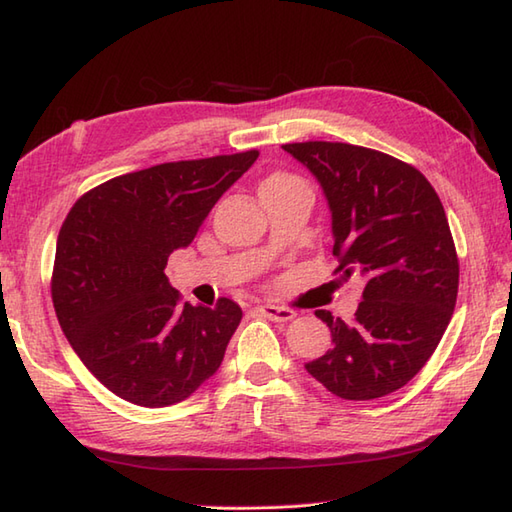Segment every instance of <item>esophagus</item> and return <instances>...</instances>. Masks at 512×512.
<instances>
[{
  "label": "esophagus",
  "instance_id": "esophagus-1",
  "mask_svg": "<svg viewBox=\"0 0 512 512\" xmlns=\"http://www.w3.org/2000/svg\"><path fill=\"white\" fill-rule=\"evenodd\" d=\"M257 312L262 314L268 321H277V323H286L297 317V312L292 308H279V306H259Z\"/></svg>",
  "mask_w": 512,
  "mask_h": 512
}]
</instances>
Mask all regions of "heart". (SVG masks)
<instances>
[{"mask_svg":"<svg viewBox=\"0 0 512 512\" xmlns=\"http://www.w3.org/2000/svg\"><path fill=\"white\" fill-rule=\"evenodd\" d=\"M286 180H292L290 176H286V173H273V176H270L266 182H286ZM264 182V184H266Z\"/></svg>","mask_w":512,"mask_h":512,"instance_id":"b5f03b06","label":"heart"}]
</instances>
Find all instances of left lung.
<instances>
[{
	"label": "left lung",
	"instance_id": "left-lung-1",
	"mask_svg": "<svg viewBox=\"0 0 512 512\" xmlns=\"http://www.w3.org/2000/svg\"><path fill=\"white\" fill-rule=\"evenodd\" d=\"M284 149L328 198L334 273L365 279L350 323L314 312L332 347L306 363L308 374L345 400L387 396L420 372L453 317L460 264L447 213L416 167L383 151L325 140Z\"/></svg>",
	"mask_w": 512,
	"mask_h": 512
}]
</instances>
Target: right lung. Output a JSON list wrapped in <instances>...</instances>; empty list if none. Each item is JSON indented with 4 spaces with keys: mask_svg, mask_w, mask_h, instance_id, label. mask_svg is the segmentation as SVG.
<instances>
[{
    "mask_svg": "<svg viewBox=\"0 0 512 512\" xmlns=\"http://www.w3.org/2000/svg\"><path fill=\"white\" fill-rule=\"evenodd\" d=\"M259 151L165 162L83 193L57 239L52 303L65 339L101 383L140 407L189 398L222 365L242 308L191 306L167 259L193 242Z\"/></svg>",
    "mask_w": 512,
    "mask_h": 512,
    "instance_id": "right-lung-1",
    "label": "right lung"
}]
</instances>
